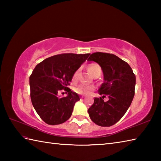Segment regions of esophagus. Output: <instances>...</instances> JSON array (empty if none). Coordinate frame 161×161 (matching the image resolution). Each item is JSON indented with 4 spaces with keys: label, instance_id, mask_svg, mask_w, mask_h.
<instances>
[{
    "label": "esophagus",
    "instance_id": "obj_1",
    "mask_svg": "<svg viewBox=\"0 0 161 161\" xmlns=\"http://www.w3.org/2000/svg\"><path fill=\"white\" fill-rule=\"evenodd\" d=\"M81 99H84V98H85V96H84V95H81Z\"/></svg>",
    "mask_w": 161,
    "mask_h": 161
}]
</instances>
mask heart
Here are the masks:
<instances>
[{
  "instance_id": "obj_1",
  "label": "heart",
  "mask_w": 161,
  "mask_h": 161,
  "mask_svg": "<svg viewBox=\"0 0 161 161\" xmlns=\"http://www.w3.org/2000/svg\"><path fill=\"white\" fill-rule=\"evenodd\" d=\"M88 70L92 75H93L95 73H97V72L101 71V68L98 64L93 63V64H91L89 66H88ZM77 74H78V70H77L74 73L73 76V79H75L77 77ZM94 89H95L94 85L88 84H80L74 88V90L75 92H77V93L81 94V95L90 94Z\"/></svg>"
}]
</instances>
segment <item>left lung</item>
<instances>
[{
    "instance_id": "obj_1",
    "label": "left lung",
    "mask_w": 161,
    "mask_h": 161,
    "mask_svg": "<svg viewBox=\"0 0 161 161\" xmlns=\"http://www.w3.org/2000/svg\"><path fill=\"white\" fill-rule=\"evenodd\" d=\"M90 55V54H89ZM100 65L104 75V83L88 112L91 120L101 126L115 125L125 114L134 97L136 76L129 65L115 54L105 53L91 54L88 59ZM108 101H104L106 96Z\"/></svg>"
}]
</instances>
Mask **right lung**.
<instances>
[{"label": "right lung", "instance_id": "add662e5", "mask_svg": "<svg viewBox=\"0 0 161 161\" xmlns=\"http://www.w3.org/2000/svg\"><path fill=\"white\" fill-rule=\"evenodd\" d=\"M89 54H57L37 64L33 70L30 77V97L35 111L47 124H62L70 118L80 97L68 86ZM63 90L68 93L66 97L58 95Z\"/></svg>", "mask_w": 161, "mask_h": 161}]
</instances>
